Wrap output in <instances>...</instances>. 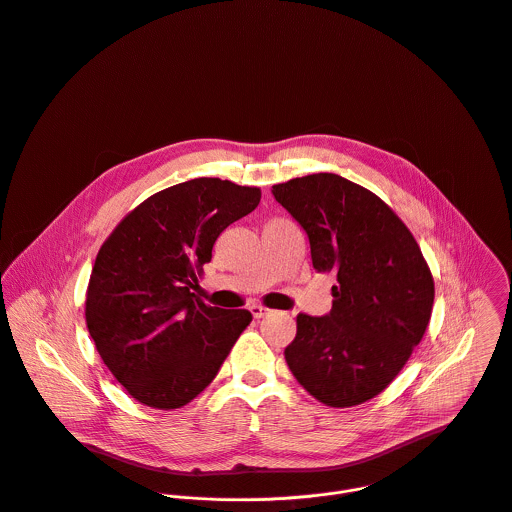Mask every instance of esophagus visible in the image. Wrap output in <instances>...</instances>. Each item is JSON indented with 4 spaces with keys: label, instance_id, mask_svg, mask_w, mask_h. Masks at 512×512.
<instances>
[{
    "label": "esophagus",
    "instance_id": "obj_1",
    "mask_svg": "<svg viewBox=\"0 0 512 512\" xmlns=\"http://www.w3.org/2000/svg\"><path fill=\"white\" fill-rule=\"evenodd\" d=\"M250 312H252V316L256 318V320H260V318H264L270 310L266 308V306H260V304H254V306H250Z\"/></svg>",
    "mask_w": 512,
    "mask_h": 512
}]
</instances>
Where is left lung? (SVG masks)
<instances>
[{"instance_id":"8db88e82","label":"left lung","mask_w":512,"mask_h":512,"mask_svg":"<svg viewBox=\"0 0 512 512\" xmlns=\"http://www.w3.org/2000/svg\"><path fill=\"white\" fill-rule=\"evenodd\" d=\"M272 194L306 230L316 272L338 278L328 316L298 314L286 363L324 405L365 403L423 340L435 300L429 264L393 208L340 174L292 178Z\"/></svg>"}]
</instances>
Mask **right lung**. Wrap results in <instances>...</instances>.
Wrapping results in <instances>:
<instances>
[{
	"label": "right lung",
	"mask_w": 512,
	"mask_h": 512,
	"mask_svg": "<svg viewBox=\"0 0 512 512\" xmlns=\"http://www.w3.org/2000/svg\"><path fill=\"white\" fill-rule=\"evenodd\" d=\"M260 196L256 186L192 178L143 200L103 242L85 320L103 363L139 403H190L252 322L248 310L208 306L192 290L220 232Z\"/></svg>",
	"instance_id": "add662e5"
}]
</instances>
